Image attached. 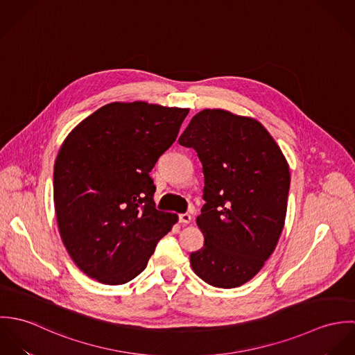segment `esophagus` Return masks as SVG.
I'll return each mask as SVG.
<instances>
[{
    "label": "esophagus",
    "mask_w": 355,
    "mask_h": 355,
    "mask_svg": "<svg viewBox=\"0 0 355 355\" xmlns=\"http://www.w3.org/2000/svg\"><path fill=\"white\" fill-rule=\"evenodd\" d=\"M179 221L182 224H190L191 223V216L189 213H182V214H179Z\"/></svg>",
    "instance_id": "obj_1"
}]
</instances>
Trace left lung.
I'll return each instance as SVG.
<instances>
[{"instance_id":"left-lung-1","label":"left lung","mask_w":355,"mask_h":355,"mask_svg":"<svg viewBox=\"0 0 355 355\" xmlns=\"http://www.w3.org/2000/svg\"><path fill=\"white\" fill-rule=\"evenodd\" d=\"M179 144L197 152L205 178L197 217L205 243L190 254L193 270L213 287H239L279 242L290 190L287 159L259 121L223 109L197 113Z\"/></svg>"}]
</instances>
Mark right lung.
Returning a JSON list of instances; mask_svg holds the SVG:
<instances>
[{"label": "right lung", "mask_w": 355, "mask_h": 355, "mask_svg": "<svg viewBox=\"0 0 355 355\" xmlns=\"http://www.w3.org/2000/svg\"><path fill=\"white\" fill-rule=\"evenodd\" d=\"M187 114L186 107L112 102L62 142L53 173L57 225L89 277L109 286L132 280L178 221L175 213L155 209L149 173Z\"/></svg>", "instance_id": "obj_1"}]
</instances>
